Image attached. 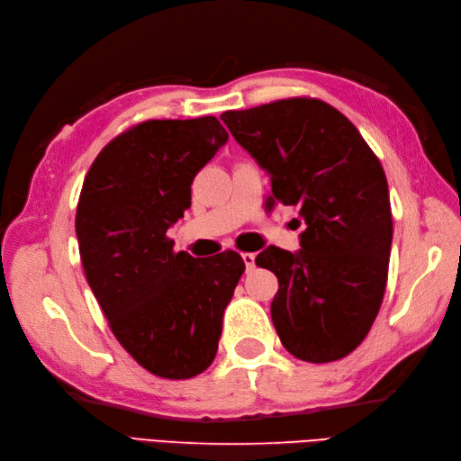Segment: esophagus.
<instances>
[{"mask_svg":"<svg viewBox=\"0 0 461 461\" xmlns=\"http://www.w3.org/2000/svg\"><path fill=\"white\" fill-rule=\"evenodd\" d=\"M242 259H244V265H246V271L248 273L256 267V256L254 254L246 252V254H242Z\"/></svg>","mask_w":461,"mask_h":461,"instance_id":"1","label":"esophagus"}]
</instances>
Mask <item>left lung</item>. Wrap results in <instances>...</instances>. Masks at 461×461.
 <instances>
[{"mask_svg":"<svg viewBox=\"0 0 461 461\" xmlns=\"http://www.w3.org/2000/svg\"><path fill=\"white\" fill-rule=\"evenodd\" d=\"M221 119L269 173V202L296 205L305 221L296 254L269 246L256 258L278 278V339L310 364L348 356L367 337L386 288L393 213L379 158L339 109L315 97Z\"/></svg>","mask_w":461,"mask_h":461,"instance_id":"left-lung-1","label":"left lung"}]
</instances>
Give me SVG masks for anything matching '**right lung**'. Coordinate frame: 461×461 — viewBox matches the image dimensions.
I'll return each instance as SVG.
<instances>
[{
	"label": "right lung",
	"instance_id": "add662e5",
	"mask_svg": "<svg viewBox=\"0 0 461 461\" xmlns=\"http://www.w3.org/2000/svg\"><path fill=\"white\" fill-rule=\"evenodd\" d=\"M227 140L215 117L144 121L97 153L80 190L75 227L86 281L121 346L163 379L212 366L246 269L230 249L198 261L167 239L190 207L194 176Z\"/></svg>",
	"mask_w": 461,
	"mask_h": 461
}]
</instances>
